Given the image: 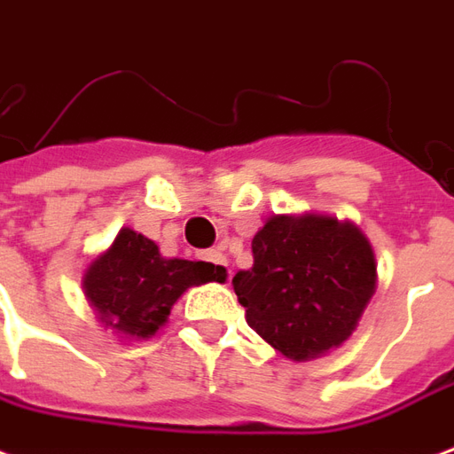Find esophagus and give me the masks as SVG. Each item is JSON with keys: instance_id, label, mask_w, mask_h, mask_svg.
<instances>
[{"instance_id": "1", "label": "esophagus", "mask_w": 454, "mask_h": 454, "mask_svg": "<svg viewBox=\"0 0 454 454\" xmlns=\"http://www.w3.org/2000/svg\"><path fill=\"white\" fill-rule=\"evenodd\" d=\"M201 260L211 262L214 267H223V270H226V267H228L226 254L221 253V250H207V253H201Z\"/></svg>"}]
</instances>
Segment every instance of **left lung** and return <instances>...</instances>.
I'll list each match as a JSON object with an SVG mask.
<instances>
[{
  "label": "left lung",
  "mask_w": 454,
  "mask_h": 454,
  "mask_svg": "<svg viewBox=\"0 0 454 454\" xmlns=\"http://www.w3.org/2000/svg\"><path fill=\"white\" fill-rule=\"evenodd\" d=\"M253 257L233 277L245 320L291 361L341 347L378 284L361 228L322 214L271 216L254 233Z\"/></svg>",
  "instance_id": "left-lung-1"
}]
</instances>
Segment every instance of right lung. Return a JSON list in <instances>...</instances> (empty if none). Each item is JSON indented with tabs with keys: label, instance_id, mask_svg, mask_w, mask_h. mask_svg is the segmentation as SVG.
I'll return each mask as SVG.
<instances>
[{
	"label": "right lung",
	"instance_id": "right-lung-1",
	"mask_svg": "<svg viewBox=\"0 0 454 454\" xmlns=\"http://www.w3.org/2000/svg\"><path fill=\"white\" fill-rule=\"evenodd\" d=\"M226 277V270L211 262L166 260L153 240L122 228L106 253L89 264L83 294L106 327L124 337L149 339L166 325L170 308L187 288L223 284Z\"/></svg>",
	"mask_w": 454,
	"mask_h": 454
}]
</instances>
